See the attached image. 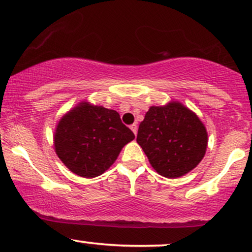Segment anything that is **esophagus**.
I'll return each instance as SVG.
<instances>
[{
	"label": "esophagus",
	"mask_w": 252,
	"mask_h": 252,
	"mask_svg": "<svg viewBox=\"0 0 252 252\" xmlns=\"http://www.w3.org/2000/svg\"><path fill=\"white\" fill-rule=\"evenodd\" d=\"M129 128L132 129V130H133V133L135 134V135H136V133H137V126L135 125V124H133V125H130V126H129Z\"/></svg>",
	"instance_id": "obj_1"
}]
</instances>
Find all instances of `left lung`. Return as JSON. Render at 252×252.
I'll return each instance as SVG.
<instances>
[{
    "label": "left lung",
    "mask_w": 252,
    "mask_h": 252,
    "mask_svg": "<svg viewBox=\"0 0 252 252\" xmlns=\"http://www.w3.org/2000/svg\"><path fill=\"white\" fill-rule=\"evenodd\" d=\"M137 143L151 166L165 178H179L199 164L208 147L205 126L179 102L151 106L137 130Z\"/></svg>",
    "instance_id": "1"
}]
</instances>
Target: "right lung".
<instances>
[{
  "mask_svg": "<svg viewBox=\"0 0 252 252\" xmlns=\"http://www.w3.org/2000/svg\"><path fill=\"white\" fill-rule=\"evenodd\" d=\"M134 137L115 110L82 102L60 120L54 146L68 170L95 178L115 163L123 147Z\"/></svg>",
  "mask_w": 252,
  "mask_h": 252,
  "instance_id": "1",
  "label": "right lung"
}]
</instances>
